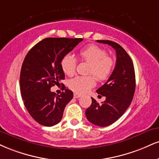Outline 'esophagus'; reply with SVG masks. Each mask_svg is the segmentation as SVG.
I'll return each mask as SVG.
<instances>
[{
    "instance_id": "34e87169",
    "label": "esophagus",
    "mask_w": 159,
    "mask_h": 159,
    "mask_svg": "<svg viewBox=\"0 0 159 159\" xmlns=\"http://www.w3.org/2000/svg\"><path fill=\"white\" fill-rule=\"evenodd\" d=\"M81 96V95L78 94V93H74V98H80V97Z\"/></svg>"
}]
</instances>
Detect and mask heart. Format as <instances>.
Here are the masks:
<instances>
[{
	"mask_svg": "<svg viewBox=\"0 0 159 159\" xmlns=\"http://www.w3.org/2000/svg\"><path fill=\"white\" fill-rule=\"evenodd\" d=\"M78 57L81 61L90 64L89 73H93L101 81L107 79L114 69L115 61L107 55V51L98 46L89 44L78 51ZM61 68L65 74L72 75L75 71L77 61L73 55L66 54L61 62ZM95 84L93 75L76 76L70 80V87L78 93H84Z\"/></svg>",
	"mask_w": 159,
	"mask_h": 159,
	"instance_id": "b5f03b06",
	"label": "heart"
}]
</instances>
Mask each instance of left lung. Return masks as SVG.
Returning <instances> with one entry per match:
<instances>
[{"label":"left lung","mask_w":159,"mask_h":159,"mask_svg":"<svg viewBox=\"0 0 159 159\" xmlns=\"http://www.w3.org/2000/svg\"><path fill=\"white\" fill-rule=\"evenodd\" d=\"M116 49V64L113 72L104 85L97 89L98 94L106 97L98 104L92 98V104L86 110L88 121L99 127H107L116 122L131 104L135 89L133 63L121 46L111 41H97Z\"/></svg>","instance_id":"8db88e82"}]
</instances>
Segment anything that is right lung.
<instances>
[{
	"mask_svg": "<svg viewBox=\"0 0 159 159\" xmlns=\"http://www.w3.org/2000/svg\"><path fill=\"white\" fill-rule=\"evenodd\" d=\"M83 38H47L29 51L20 75V93L25 107L38 124L52 127L63 117L66 105L73 93L66 89L61 95L50 88L64 80L63 57L71 52Z\"/></svg>",
	"mask_w": 159,
	"mask_h": 159,
	"instance_id": "right-lung-1",
	"label": "right lung"
}]
</instances>
